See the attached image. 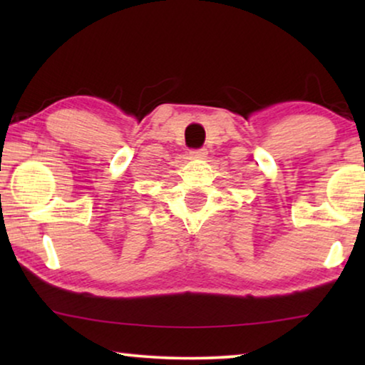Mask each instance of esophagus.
I'll use <instances>...</instances> for the list:
<instances>
[{"label":"esophagus","instance_id":"34e87169","mask_svg":"<svg viewBox=\"0 0 365 365\" xmlns=\"http://www.w3.org/2000/svg\"><path fill=\"white\" fill-rule=\"evenodd\" d=\"M189 156H191L192 159H206L207 151H206V149H196V151L189 153Z\"/></svg>","mask_w":365,"mask_h":365}]
</instances>
